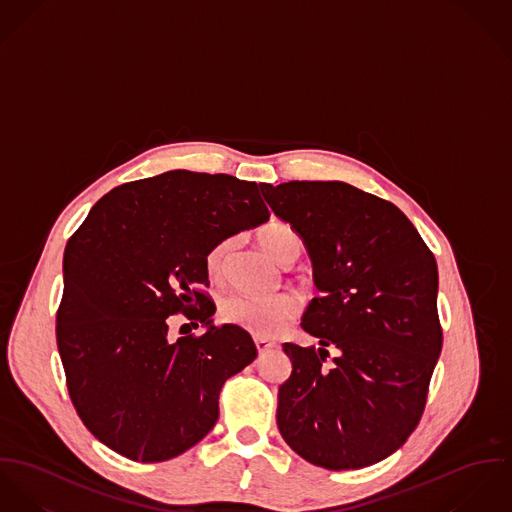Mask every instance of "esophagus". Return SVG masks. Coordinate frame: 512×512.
<instances>
[{
	"label": "esophagus",
	"instance_id": "esophagus-1",
	"mask_svg": "<svg viewBox=\"0 0 512 512\" xmlns=\"http://www.w3.org/2000/svg\"><path fill=\"white\" fill-rule=\"evenodd\" d=\"M255 345H257L259 355H263V353H267V351H271V349L275 347V343H273V341L263 340V338H257V340H255Z\"/></svg>",
	"mask_w": 512,
	"mask_h": 512
}]
</instances>
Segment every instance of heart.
Instances as JSON below:
<instances>
[{
	"mask_svg": "<svg viewBox=\"0 0 512 512\" xmlns=\"http://www.w3.org/2000/svg\"><path fill=\"white\" fill-rule=\"evenodd\" d=\"M257 239L281 265H292L304 251L300 233L284 222H273L259 229ZM231 247L233 241L224 239L210 249L206 269L212 279H222ZM300 306V298L292 290H283L273 296L229 294L220 302L218 316L224 324L241 328L257 338H277L298 318Z\"/></svg>",
	"mask_w": 512,
	"mask_h": 512,
	"instance_id": "1",
	"label": "heart"
}]
</instances>
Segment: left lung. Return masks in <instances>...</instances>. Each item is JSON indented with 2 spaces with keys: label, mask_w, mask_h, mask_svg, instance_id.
I'll return each mask as SVG.
<instances>
[{
  "label": "left lung",
  "mask_w": 512,
  "mask_h": 512,
  "mask_svg": "<svg viewBox=\"0 0 512 512\" xmlns=\"http://www.w3.org/2000/svg\"><path fill=\"white\" fill-rule=\"evenodd\" d=\"M261 192L300 233L324 292L300 324L322 347L283 345L292 373L279 389V430L318 467L373 465L424 414L444 341L434 253L395 204L351 184L292 180Z\"/></svg>",
  "instance_id": "8db88e82"
}]
</instances>
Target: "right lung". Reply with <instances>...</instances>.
Here are the masks:
<instances>
[{
    "mask_svg": "<svg viewBox=\"0 0 512 512\" xmlns=\"http://www.w3.org/2000/svg\"><path fill=\"white\" fill-rule=\"evenodd\" d=\"M259 190L229 174L163 172L115 186L68 239L58 353L80 420L117 454H184L214 428L224 383L257 357L235 326L172 340L169 316L210 324L216 306L196 284H208L212 247L269 220Z\"/></svg>",
    "mask_w": 512,
    "mask_h": 512,
    "instance_id": "add662e5",
    "label": "right lung"
}]
</instances>
